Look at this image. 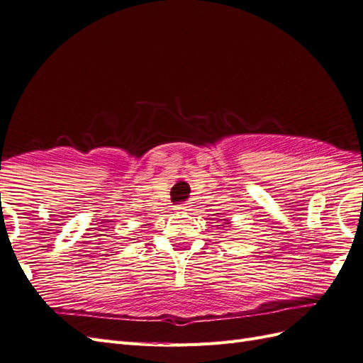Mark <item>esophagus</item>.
<instances>
[{
    "instance_id": "1",
    "label": "esophagus",
    "mask_w": 363,
    "mask_h": 363,
    "mask_svg": "<svg viewBox=\"0 0 363 363\" xmlns=\"http://www.w3.org/2000/svg\"><path fill=\"white\" fill-rule=\"evenodd\" d=\"M187 208H189L187 203H179V206H176V210L178 211H187Z\"/></svg>"
}]
</instances>
